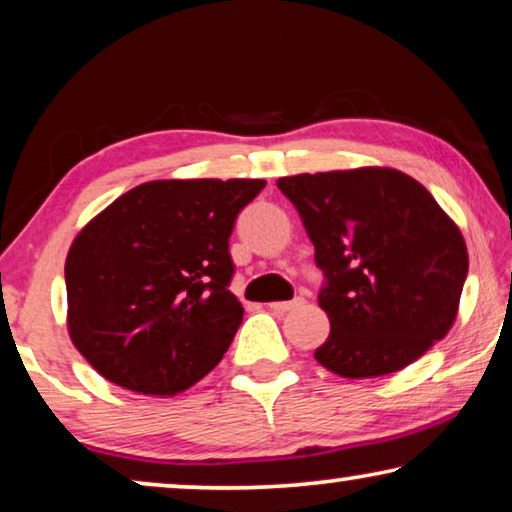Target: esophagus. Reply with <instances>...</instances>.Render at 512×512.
Masks as SVG:
<instances>
[{
  "mask_svg": "<svg viewBox=\"0 0 512 512\" xmlns=\"http://www.w3.org/2000/svg\"><path fill=\"white\" fill-rule=\"evenodd\" d=\"M305 305V298H293V300H277V303H270V310L275 312H291V310H298V307Z\"/></svg>",
  "mask_w": 512,
  "mask_h": 512,
  "instance_id": "1",
  "label": "esophagus"
}]
</instances>
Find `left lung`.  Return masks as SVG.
<instances>
[{
    "label": "left lung",
    "instance_id": "8db88e82",
    "mask_svg": "<svg viewBox=\"0 0 512 512\" xmlns=\"http://www.w3.org/2000/svg\"><path fill=\"white\" fill-rule=\"evenodd\" d=\"M328 279L331 333L314 359L349 380L403 370L457 319L468 272L464 235L433 195L394 167L277 179Z\"/></svg>",
    "mask_w": 512,
    "mask_h": 512
}]
</instances>
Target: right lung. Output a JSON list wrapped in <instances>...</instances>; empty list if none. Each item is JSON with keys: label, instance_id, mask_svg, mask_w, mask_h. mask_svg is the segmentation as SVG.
Listing matches in <instances>:
<instances>
[{"label": "right lung", "instance_id": "1", "mask_svg": "<svg viewBox=\"0 0 512 512\" xmlns=\"http://www.w3.org/2000/svg\"><path fill=\"white\" fill-rule=\"evenodd\" d=\"M263 179H156L123 193L74 237L67 331L104 380L177 396L228 352L244 307L228 291V237Z\"/></svg>", "mask_w": 512, "mask_h": 512}]
</instances>
